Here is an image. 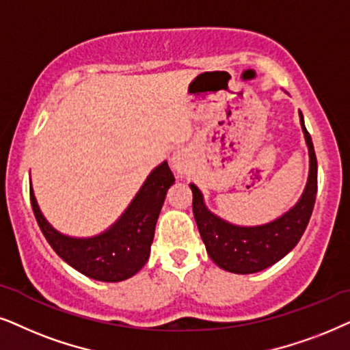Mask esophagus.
I'll use <instances>...</instances> for the list:
<instances>
[{"label": "esophagus", "instance_id": "obj_1", "mask_svg": "<svg viewBox=\"0 0 350 350\" xmlns=\"http://www.w3.org/2000/svg\"><path fill=\"white\" fill-rule=\"evenodd\" d=\"M189 163H190V158H189L187 152H185V150H178V152L172 153L171 167L176 172H179V174H184V172L187 171Z\"/></svg>", "mask_w": 350, "mask_h": 350}]
</instances>
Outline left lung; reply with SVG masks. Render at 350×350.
<instances>
[{
    "instance_id": "left-lung-1",
    "label": "left lung",
    "mask_w": 350,
    "mask_h": 350,
    "mask_svg": "<svg viewBox=\"0 0 350 350\" xmlns=\"http://www.w3.org/2000/svg\"><path fill=\"white\" fill-rule=\"evenodd\" d=\"M299 121L309 148V178L297 203L280 217L253 227L230 224L209 211L202 190L190 184L193 193V217L203 243L213 262L227 272H260L285 258L304 234L317 197V157L301 111Z\"/></svg>"
}]
</instances>
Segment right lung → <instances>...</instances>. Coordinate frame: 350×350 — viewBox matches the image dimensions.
<instances>
[{
	"mask_svg": "<svg viewBox=\"0 0 350 350\" xmlns=\"http://www.w3.org/2000/svg\"><path fill=\"white\" fill-rule=\"evenodd\" d=\"M174 184L167 161L158 165L124 213L99 235L78 239L55 230L41 213L33 189L31 208L41 232L65 262L83 275L99 282H123L141 270L150 256L155 226L165 203L166 192Z\"/></svg>",
	"mask_w": 350,
	"mask_h": 350,
	"instance_id": "1",
	"label": "right lung"
}]
</instances>
